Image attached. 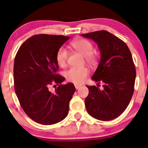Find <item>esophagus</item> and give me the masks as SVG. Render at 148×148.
Returning a JSON list of instances; mask_svg holds the SVG:
<instances>
[{
  "mask_svg": "<svg viewBox=\"0 0 148 148\" xmlns=\"http://www.w3.org/2000/svg\"><path fill=\"white\" fill-rule=\"evenodd\" d=\"M80 87V85H78V84H75V88L76 89H78Z\"/></svg>",
  "mask_w": 148,
  "mask_h": 148,
  "instance_id": "esophagus-1",
  "label": "esophagus"
}]
</instances>
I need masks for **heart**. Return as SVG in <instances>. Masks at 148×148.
<instances>
[{"label":"heart","mask_w":148,"mask_h":148,"mask_svg":"<svg viewBox=\"0 0 148 148\" xmlns=\"http://www.w3.org/2000/svg\"><path fill=\"white\" fill-rule=\"evenodd\" d=\"M71 46L84 56V60L90 65H95L97 62V55L93 51L92 42L86 39H77L71 42ZM68 59V51L60 48L56 54V61L60 66H64ZM89 71L86 68H72L65 72L68 81L76 84H81L85 81Z\"/></svg>","instance_id":"1"}]
</instances>
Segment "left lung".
I'll return each instance as SVG.
<instances>
[{
  "label": "left lung",
  "instance_id": "8db88e82",
  "mask_svg": "<svg viewBox=\"0 0 148 148\" xmlns=\"http://www.w3.org/2000/svg\"><path fill=\"white\" fill-rule=\"evenodd\" d=\"M81 36L97 44L101 60L91 79L103 83V90L86 86L89 90L84 102L86 110L99 121L115 119L127 108L134 92L136 70L131 51L124 41L108 31Z\"/></svg>",
  "mask_w": 148,
  "mask_h": 148
}]
</instances>
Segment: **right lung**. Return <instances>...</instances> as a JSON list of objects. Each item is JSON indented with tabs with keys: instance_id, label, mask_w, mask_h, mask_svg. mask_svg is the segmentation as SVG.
<instances>
[{
	"instance_id": "obj_1",
	"label": "right lung",
	"mask_w": 148,
	"mask_h": 148,
	"mask_svg": "<svg viewBox=\"0 0 148 148\" xmlns=\"http://www.w3.org/2000/svg\"><path fill=\"white\" fill-rule=\"evenodd\" d=\"M69 36L38 34L21 45L14 61L15 91L28 116L36 123L51 125L67 116L75 92L72 83L62 84L65 78L57 74V52ZM58 86L53 92L49 86Z\"/></svg>"
}]
</instances>
